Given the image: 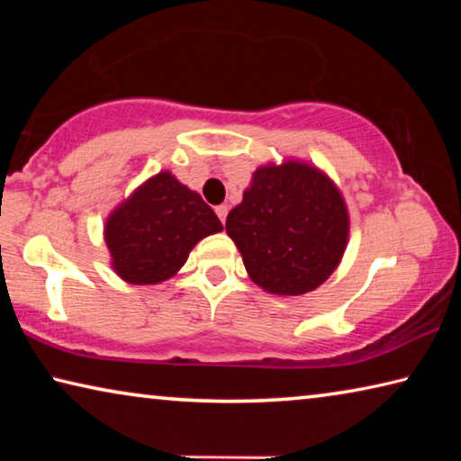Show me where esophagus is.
<instances>
[{"mask_svg":"<svg viewBox=\"0 0 461 461\" xmlns=\"http://www.w3.org/2000/svg\"><path fill=\"white\" fill-rule=\"evenodd\" d=\"M228 212H230L228 205H217L215 207V213H217V217H220L221 223H225V217H228Z\"/></svg>","mask_w":461,"mask_h":461,"instance_id":"1","label":"esophagus"}]
</instances>
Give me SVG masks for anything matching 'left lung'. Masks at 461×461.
Returning <instances> with one entry per match:
<instances>
[{
    "label": "left lung",
    "instance_id": "obj_1",
    "mask_svg": "<svg viewBox=\"0 0 461 461\" xmlns=\"http://www.w3.org/2000/svg\"><path fill=\"white\" fill-rule=\"evenodd\" d=\"M225 231L256 285L305 294L338 268L349 220L341 193L321 170L288 160L256 170Z\"/></svg>",
    "mask_w": 461,
    "mask_h": 461
}]
</instances>
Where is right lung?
Segmentation results:
<instances>
[{"label":"right lung","instance_id":"obj_1","mask_svg":"<svg viewBox=\"0 0 461 461\" xmlns=\"http://www.w3.org/2000/svg\"><path fill=\"white\" fill-rule=\"evenodd\" d=\"M223 225L199 193L158 173L109 215L105 241L112 267L131 285H156L176 275L199 240Z\"/></svg>","mask_w":461,"mask_h":461}]
</instances>
